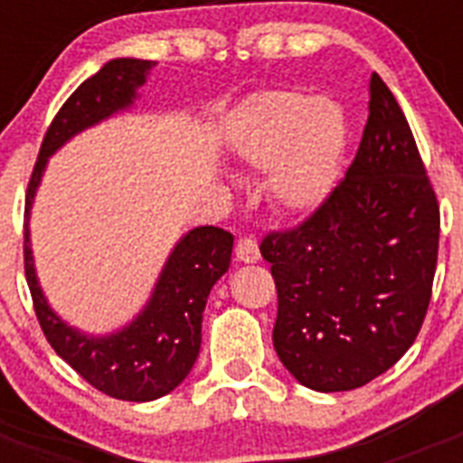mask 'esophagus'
I'll return each mask as SVG.
<instances>
[{
    "instance_id": "obj_1",
    "label": "esophagus",
    "mask_w": 463,
    "mask_h": 463,
    "mask_svg": "<svg viewBox=\"0 0 463 463\" xmlns=\"http://www.w3.org/2000/svg\"><path fill=\"white\" fill-rule=\"evenodd\" d=\"M236 260L243 261V264H255L260 261V245L255 239H239L236 241Z\"/></svg>"
}]
</instances>
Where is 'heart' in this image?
Here are the masks:
<instances>
[{"label":"heart","instance_id":"obj_1","mask_svg":"<svg viewBox=\"0 0 463 463\" xmlns=\"http://www.w3.org/2000/svg\"><path fill=\"white\" fill-rule=\"evenodd\" d=\"M350 122L338 101L304 90H264L245 99L232 150L248 169L269 171V196L285 215H310L341 178Z\"/></svg>","mask_w":463,"mask_h":463}]
</instances>
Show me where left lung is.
I'll return each instance as SVG.
<instances>
[{"mask_svg": "<svg viewBox=\"0 0 463 463\" xmlns=\"http://www.w3.org/2000/svg\"><path fill=\"white\" fill-rule=\"evenodd\" d=\"M439 203L394 94L369 80L345 181L301 227L261 241L278 288L273 347L315 392H350L415 343L439 260Z\"/></svg>", "mask_w": 463, "mask_h": 463, "instance_id": "left-lung-1", "label": "left lung"}]
</instances>
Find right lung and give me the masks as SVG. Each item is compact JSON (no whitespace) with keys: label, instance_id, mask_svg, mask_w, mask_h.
<instances>
[{"label":"right lung","instance_id":"add662e5","mask_svg":"<svg viewBox=\"0 0 463 463\" xmlns=\"http://www.w3.org/2000/svg\"><path fill=\"white\" fill-rule=\"evenodd\" d=\"M157 62L116 57L64 101L52 120L24 202V273L36 317L48 343L83 380L122 401H155L190 375L202 350V320L213 285L227 273L234 236L218 227H194L175 241L148 301L127 325L106 334L73 326L48 304L32 250L30 218L48 159L73 137L134 110L138 90Z\"/></svg>","mask_w":463,"mask_h":463}]
</instances>
